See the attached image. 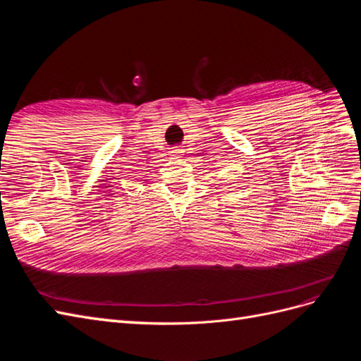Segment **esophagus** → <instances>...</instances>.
I'll list each match as a JSON object with an SVG mask.
<instances>
[{"label":"esophagus","mask_w":361,"mask_h":361,"mask_svg":"<svg viewBox=\"0 0 361 361\" xmlns=\"http://www.w3.org/2000/svg\"><path fill=\"white\" fill-rule=\"evenodd\" d=\"M173 154H176V155H179V154H182V150H180L179 147H174V149H173Z\"/></svg>","instance_id":"esophagus-1"}]
</instances>
